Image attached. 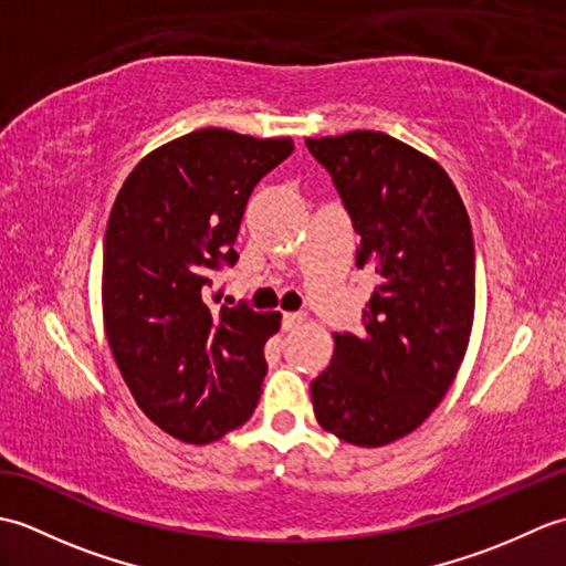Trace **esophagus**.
Wrapping results in <instances>:
<instances>
[{"label":"esophagus","instance_id":"34e87169","mask_svg":"<svg viewBox=\"0 0 566 566\" xmlns=\"http://www.w3.org/2000/svg\"><path fill=\"white\" fill-rule=\"evenodd\" d=\"M302 323H304V314H284V318H282L284 331H292L296 326H302Z\"/></svg>","mask_w":566,"mask_h":566}]
</instances>
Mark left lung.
<instances>
[{"mask_svg": "<svg viewBox=\"0 0 566 566\" xmlns=\"http://www.w3.org/2000/svg\"><path fill=\"white\" fill-rule=\"evenodd\" d=\"M359 235L357 268L377 290L363 331L335 333L311 381L318 423L359 448L416 430L460 369L474 321V238L442 167L379 130L306 138Z\"/></svg>", "mask_w": 566, "mask_h": 566, "instance_id": "8db88e82", "label": "left lung"}]
</instances>
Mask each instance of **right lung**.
I'll list each match as a JSON object with an SVG mask.
<instances>
[{
  "instance_id": "obj_1",
  "label": "right lung",
  "mask_w": 566,
  "mask_h": 566,
  "mask_svg": "<svg viewBox=\"0 0 566 566\" xmlns=\"http://www.w3.org/2000/svg\"><path fill=\"white\" fill-rule=\"evenodd\" d=\"M292 150V138L201 128L146 155L112 207L106 340L140 411L182 442L219 440L258 406L264 343L282 314L245 304L211 311L203 296L211 272L238 262L233 243L252 189Z\"/></svg>"
}]
</instances>
